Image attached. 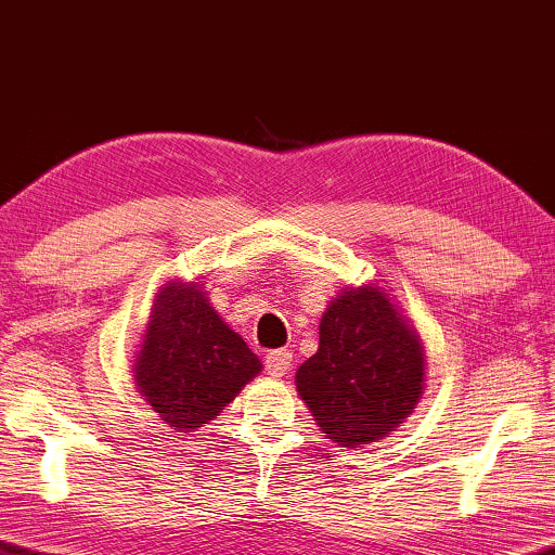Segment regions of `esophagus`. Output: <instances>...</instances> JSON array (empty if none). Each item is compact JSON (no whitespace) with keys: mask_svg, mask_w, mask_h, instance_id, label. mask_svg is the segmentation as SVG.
Listing matches in <instances>:
<instances>
[{"mask_svg":"<svg viewBox=\"0 0 555 555\" xmlns=\"http://www.w3.org/2000/svg\"><path fill=\"white\" fill-rule=\"evenodd\" d=\"M292 362H294V354L288 352V349H274V352L267 354V372L271 377H284V374L292 370Z\"/></svg>","mask_w":555,"mask_h":555,"instance_id":"obj_1","label":"esophagus"}]
</instances>
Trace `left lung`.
I'll return each instance as SVG.
<instances>
[{
  "label": "left lung",
  "instance_id": "obj_1",
  "mask_svg": "<svg viewBox=\"0 0 555 555\" xmlns=\"http://www.w3.org/2000/svg\"><path fill=\"white\" fill-rule=\"evenodd\" d=\"M425 357L377 286L347 288L324 311L319 349L296 387L326 437L362 448L387 437L423 395Z\"/></svg>",
  "mask_w": 555,
  "mask_h": 555
}]
</instances>
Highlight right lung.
<instances>
[{
    "label": "right lung",
    "instance_id": "obj_1",
    "mask_svg": "<svg viewBox=\"0 0 555 555\" xmlns=\"http://www.w3.org/2000/svg\"><path fill=\"white\" fill-rule=\"evenodd\" d=\"M259 372V357L221 322L198 284L163 288L138 354L135 379L166 425L193 433Z\"/></svg>",
    "mask_w": 555,
    "mask_h": 555
}]
</instances>
